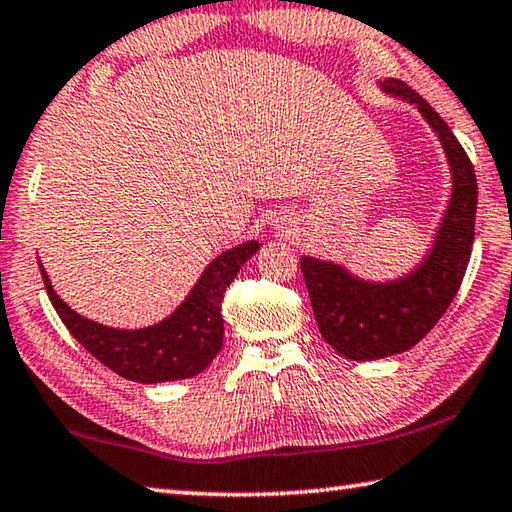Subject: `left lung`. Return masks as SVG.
<instances>
[{"mask_svg": "<svg viewBox=\"0 0 512 512\" xmlns=\"http://www.w3.org/2000/svg\"><path fill=\"white\" fill-rule=\"evenodd\" d=\"M382 87L387 94L414 103L436 130L450 161L454 188L432 251L405 279L366 283L335 263L301 258L319 333L339 355L355 362L407 351L438 324L468 270L477 213V177L454 132L407 83L389 78Z\"/></svg>", "mask_w": 512, "mask_h": 512, "instance_id": "left-lung-1", "label": "left lung"}]
</instances>
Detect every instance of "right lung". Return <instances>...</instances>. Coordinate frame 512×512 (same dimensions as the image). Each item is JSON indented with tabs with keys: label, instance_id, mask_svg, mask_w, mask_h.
<instances>
[{
	"label": "right lung",
	"instance_id": "obj_1",
	"mask_svg": "<svg viewBox=\"0 0 512 512\" xmlns=\"http://www.w3.org/2000/svg\"><path fill=\"white\" fill-rule=\"evenodd\" d=\"M258 247L261 245L256 240H249L245 245L224 251L206 267L200 281L173 315L141 330L107 328L76 315L53 292L42 265L40 272L62 324L87 353H92L98 362L125 380L157 384L191 378L204 371L220 353L224 335V292Z\"/></svg>",
	"mask_w": 512,
	"mask_h": 512
}]
</instances>
